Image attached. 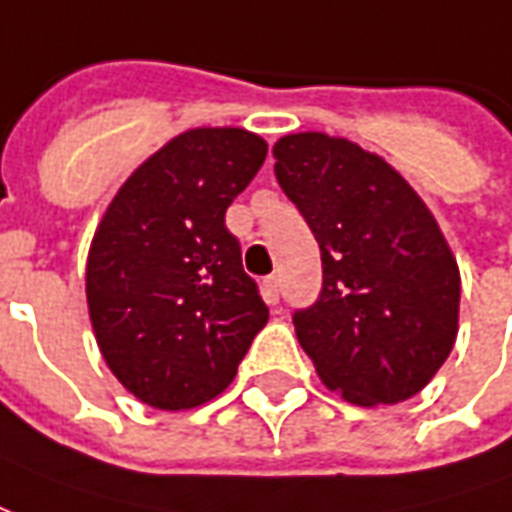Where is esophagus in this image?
I'll use <instances>...</instances> for the list:
<instances>
[{
	"instance_id": "esophagus-1",
	"label": "esophagus",
	"mask_w": 512,
	"mask_h": 512,
	"mask_svg": "<svg viewBox=\"0 0 512 512\" xmlns=\"http://www.w3.org/2000/svg\"><path fill=\"white\" fill-rule=\"evenodd\" d=\"M261 289H264V300L270 302V305H278V300H281V286H278L275 275H270L267 281L261 283Z\"/></svg>"
}]
</instances>
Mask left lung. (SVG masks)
Returning <instances> with one entry per match:
<instances>
[{"mask_svg": "<svg viewBox=\"0 0 512 512\" xmlns=\"http://www.w3.org/2000/svg\"><path fill=\"white\" fill-rule=\"evenodd\" d=\"M275 177L322 251V292L294 313L330 390L357 406L423 390L453 352L461 275L434 215L398 171L354 141L292 133Z\"/></svg>", "mask_w": 512, "mask_h": 512, "instance_id": "8db88e82", "label": "left lung"}]
</instances>
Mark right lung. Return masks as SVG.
I'll list each match as a JSON object with an SVG mask.
<instances>
[{
  "label": "right lung",
  "instance_id": "obj_1",
  "mask_svg": "<svg viewBox=\"0 0 512 512\" xmlns=\"http://www.w3.org/2000/svg\"><path fill=\"white\" fill-rule=\"evenodd\" d=\"M264 158L267 141L248 130H185L108 204L87 259L89 319L138 401L166 412L212 401L270 319L226 229Z\"/></svg>",
  "mask_w": 512,
  "mask_h": 512
}]
</instances>
